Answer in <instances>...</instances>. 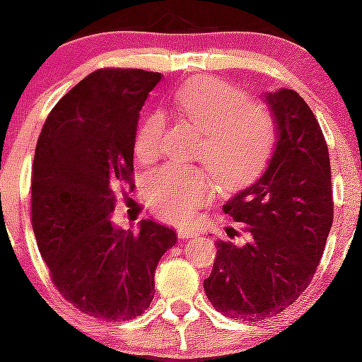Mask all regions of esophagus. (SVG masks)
Segmentation results:
<instances>
[{"label":"esophagus","mask_w":362,"mask_h":362,"mask_svg":"<svg viewBox=\"0 0 362 362\" xmlns=\"http://www.w3.org/2000/svg\"><path fill=\"white\" fill-rule=\"evenodd\" d=\"M198 235V230L196 228H191V226H182L178 228V237L180 238H192Z\"/></svg>","instance_id":"34e87169"}]
</instances>
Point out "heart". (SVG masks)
Instances as JSON below:
<instances>
[{
	"mask_svg": "<svg viewBox=\"0 0 362 362\" xmlns=\"http://www.w3.org/2000/svg\"><path fill=\"white\" fill-rule=\"evenodd\" d=\"M180 117L203 129L202 153L226 187L247 184L262 171L274 145V122L263 104L247 99L238 88L216 77H199L182 86L173 99ZM166 131V117L152 111L139 124L134 150L138 159L157 156ZM146 199L164 219L187 221L214 192L209 171L166 166L146 180Z\"/></svg>",
	"mask_w": 362,
	"mask_h": 362,
	"instance_id": "b5f03b06",
	"label": "heart"
}]
</instances>
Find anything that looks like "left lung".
Instances as JSON below:
<instances>
[{"instance_id": "obj_1", "label": "left lung", "mask_w": 362, "mask_h": 362, "mask_svg": "<svg viewBox=\"0 0 362 362\" xmlns=\"http://www.w3.org/2000/svg\"><path fill=\"white\" fill-rule=\"evenodd\" d=\"M278 143L265 171L235 192L224 214L244 223L251 240H217L205 293L228 318L278 315L310 285L332 226L329 150L306 100L293 90L263 93Z\"/></svg>"}]
</instances>
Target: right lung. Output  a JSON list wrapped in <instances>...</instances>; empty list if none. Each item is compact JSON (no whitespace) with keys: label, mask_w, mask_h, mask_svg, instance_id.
I'll return each instance as SVG.
<instances>
[{"label":"right lung","mask_w":362,"mask_h":362,"mask_svg":"<svg viewBox=\"0 0 362 362\" xmlns=\"http://www.w3.org/2000/svg\"><path fill=\"white\" fill-rule=\"evenodd\" d=\"M160 81L141 69H100L52 107L35 148L31 224L58 292L107 322L150 306L160 256L177 233L152 219L115 226L117 185L131 184L139 111Z\"/></svg>","instance_id":"obj_1"}]
</instances>
